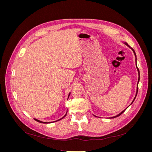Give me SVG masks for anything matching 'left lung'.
<instances>
[{"label": "left lung", "mask_w": 152, "mask_h": 152, "mask_svg": "<svg viewBox=\"0 0 152 152\" xmlns=\"http://www.w3.org/2000/svg\"><path fill=\"white\" fill-rule=\"evenodd\" d=\"M123 43L124 44H125L127 46H128L129 48L130 49H132V50L133 51V53H134V56H135V58H136V68H137V72H138V80H137V89H136V95H135V97H134V99L132 100V103H131V104H132V103L134 102V99H135V98H136V96H137V91H138V83H139V81H140V70H139V69H138V68H137V65H136V60H137V58H136V53H135V51H134V50L132 48H131L129 45L128 44H127V42H123ZM130 104V105H131ZM129 105V106H130ZM128 107H127L126 109H124L123 111H122L120 113H118V115H115V116H113V117H110V118H115V117H118V116H120L121 115L122 113H124V112H125V110L128 108ZM95 117H96V115H94Z\"/></svg>", "instance_id": "left-lung-1"}]
</instances>
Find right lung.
Returning a JSON list of instances; mask_svg holds the SVG:
<instances>
[{"label":"right lung","mask_w":152,"mask_h":152,"mask_svg":"<svg viewBox=\"0 0 152 152\" xmlns=\"http://www.w3.org/2000/svg\"><path fill=\"white\" fill-rule=\"evenodd\" d=\"M70 93H69V94H68V98H69V96H70ZM66 113H67V111H66V113H65V115H64L62 118H59V120H58V121H54V122H42V121H39V120H38V119H37V118H34L35 120L36 121H37V122H40V123H43V124H48V123H51V122H56V121H60V120H61L62 118H63L64 117H65L66 115Z\"/></svg>","instance_id":"add662e5"}]
</instances>
